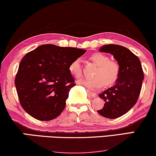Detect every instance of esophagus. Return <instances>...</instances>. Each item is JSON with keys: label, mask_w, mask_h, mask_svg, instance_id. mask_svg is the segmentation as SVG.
I'll list each match as a JSON object with an SVG mask.
<instances>
[{"label": "esophagus", "mask_w": 156, "mask_h": 156, "mask_svg": "<svg viewBox=\"0 0 156 156\" xmlns=\"http://www.w3.org/2000/svg\"><path fill=\"white\" fill-rule=\"evenodd\" d=\"M87 93H88V94H89V95L91 96V97H93V98H94V97H96V94L95 93H94V92H91V91H90V90H87Z\"/></svg>", "instance_id": "34e87169"}]
</instances>
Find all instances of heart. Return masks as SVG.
<instances>
[{"label":"heart","mask_w":156,"mask_h":156,"mask_svg":"<svg viewBox=\"0 0 156 156\" xmlns=\"http://www.w3.org/2000/svg\"><path fill=\"white\" fill-rule=\"evenodd\" d=\"M90 60L98 68L93 74L94 78L83 79L78 81L79 85L86 86L88 89L95 90L104 86H110L117 82L119 76L120 68L119 64L110 60L107 55L101 52H96L90 56ZM69 71L76 78H81L83 71L80 60L76 59L69 65Z\"/></svg>","instance_id":"1"}]
</instances>
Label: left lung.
Returning a JSON list of instances; mask_svg holds the SVG:
<instances>
[{"label": "left lung", "mask_w": 156, "mask_h": 156, "mask_svg": "<svg viewBox=\"0 0 156 156\" xmlns=\"http://www.w3.org/2000/svg\"><path fill=\"white\" fill-rule=\"evenodd\" d=\"M99 51L113 55L120 73L115 84L98 95L105 103L97 112L106 118L116 119L129 111L137 102L144 78L143 68L139 58L125 47L104 45Z\"/></svg>", "instance_id": "1"}]
</instances>
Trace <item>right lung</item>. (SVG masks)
<instances>
[{"mask_svg":"<svg viewBox=\"0 0 156 156\" xmlns=\"http://www.w3.org/2000/svg\"><path fill=\"white\" fill-rule=\"evenodd\" d=\"M86 50L41 45L21 60L15 85L21 106L29 115L50 121L62 113L70 88L76 86L69 65Z\"/></svg>","mask_w":156,"mask_h":156,"instance_id":"obj_1","label":"right lung"}]
</instances>
